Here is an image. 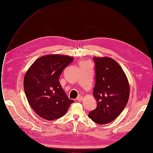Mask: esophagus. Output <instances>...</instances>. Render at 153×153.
Masks as SVG:
<instances>
[{
	"mask_svg": "<svg viewBox=\"0 0 153 153\" xmlns=\"http://www.w3.org/2000/svg\"><path fill=\"white\" fill-rule=\"evenodd\" d=\"M76 100H77V101H81V100H83V97H82V96H79V97L77 98Z\"/></svg>",
	"mask_w": 153,
	"mask_h": 153,
	"instance_id": "obj_1",
	"label": "esophagus"
}]
</instances>
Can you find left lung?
Returning a JSON list of instances; mask_svg holds the SVG:
<instances>
[{"label": "left lung", "instance_id": "obj_1", "mask_svg": "<svg viewBox=\"0 0 153 153\" xmlns=\"http://www.w3.org/2000/svg\"><path fill=\"white\" fill-rule=\"evenodd\" d=\"M96 84L93 96L97 107L88 117L103 125L114 121L125 108L128 102L130 86L121 66L110 57L94 56Z\"/></svg>", "mask_w": 153, "mask_h": 153}]
</instances>
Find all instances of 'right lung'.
I'll list each match as a JSON object with an SVG mask.
<instances>
[{"label":"right lung","instance_id":"obj_1","mask_svg":"<svg viewBox=\"0 0 153 153\" xmlns=\"http://www.w3.org/2000/svg\"><path fill=\"white\" fill-rule=\"evenodd\" d=\"M67 55H47L36 60L26 72L24 89L31 108L43 119L53 120L63 117L74 101L68 98L59 79L72 62Z\"/></svg>","mask_w":153,"mask_h":153}]
</instances>
